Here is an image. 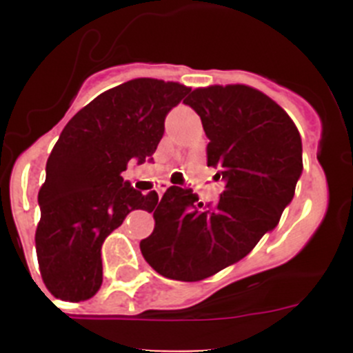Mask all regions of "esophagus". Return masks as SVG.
I'll return each mask as SVG.
<instances>
[{"label": "esophagus", "mask_w": 353, "mask_h": 353, "mask_svg": "<svg viewBox=\"0 0 353 353\" xmlns=\"http://www.w3.org/2000/svg\"><path fill=\"white\" fill-rule=\"evenodd\" d=\"M169 186H170V183H160L159 188H157V193H159V196H162V194L165 193V190Z\"/></svg>", "instance_id": "esophagus-1"}]
</instances>
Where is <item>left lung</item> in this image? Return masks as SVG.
<instances>
[{
  "instance_id": "1",
  "label": "left lung",
  "mask_w": 353,
  "mask_h": 353,
  "mask_svg": "<svg viewBox=\"0 0 353 353\" xmlns=\"http://www.w3.org/2000/svg\"><path fill=\"white\" fill-rule=\"evenodd\" d=\"M201 117L208 167L225 190L215 203L170 186L140 243L148 265L170 280L199 282L234 265L275 229L302 174L297 126L275 101L248 85H210L186 99Z\"/></svg>"
}]
</instances>
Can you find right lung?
<instances>
[{
  "label": "right lung",
  "mask_w": 353,
  "mask_h": 353,
  "mask_svg": "<svg viewBox=\"0 0 353 353\" xmlns=\"http://www.w3.org/2000/svg\"><path fill=\"white\" fill-rule=\"evenodd\" d=\"M191 88L177 81L134 78L78 110L56 141L39 191L35 230L39 268L48 290L70 302L102 285L101 249L133 210H152L159 194H141L121 174L143 163L162 140L167 112Z\"/></svg>",
  "instance_id": "add662e5"
}]
</instances>
